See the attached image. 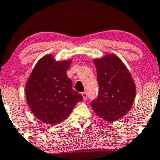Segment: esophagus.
<instances>
[{
    "label": "esophagus",
    "instance_id": "34e87169",
    "mask_svg": "<svg viewBox=\"0 0 160 160\" xmlns=\"http://www.w3.org/2000/svg\"><path fill=\"white\" fill-rule=\"evenodd\" d=\"M81 95L83 96V100H86L87 99V94L86 92H82L81 93Z\"/></svg>",
    "mask_w": 160,
    "mask_h": 160
}]
</instances>
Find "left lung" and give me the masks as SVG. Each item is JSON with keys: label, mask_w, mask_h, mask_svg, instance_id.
<instances>
[{"label": "left lung", "mask_w": 160, "mask_h": 160, "mask_svg": "<svg viewBox=\"0 0 160 160\" xmlns=\"http://www.w3.org/2000/svg\"><path fill=\"white\" fill-rule=\"evenodd\" d=\"M100 90L91 102L97 116L107 121L123 117L130 110L136 96V85L123 62L114 54L94 59Z\"/></svg>", "instance_id": "8db88e82"}]
</instances>
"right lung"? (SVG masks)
I'll list each match as a JSON object with an SVG mask.
<instances>
[{"mask_svg":"<svg viewBox=\"0 0 160 160\" xmlns=\"http://www.w3.org/2000/svg\"><path fill=\"white\" fill-rule=\"evenodd\" d=\"M72 60L57 61L48 54L38 60L25 85L26 100L38 120L56 125L66 120L83 97L73 90L67 70Z\"/></svg>","mask_w":160,"mask_h":160,"instance_id":"add662e5","label":"right lung"}]
</instances>
